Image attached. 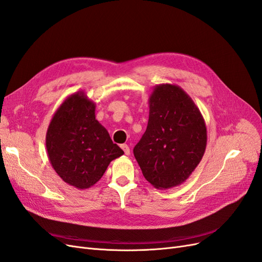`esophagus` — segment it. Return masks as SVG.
<instances>
[{
  "label": "esophagus",
  "mask_w": 262,
  "mask_h": 262,
  "mask_svg": "<svg viewBox=\"0 0 262 262\" xmlns=\"http://www.w3.org/2000/svg\"><path fill=\"white\" fill-rule=\"evenodd\" d=\"M121 148L123 149V152L125 155H130V147L126 145V144H122L121 145Z\"/></svg>",
  "instance_id": "34e87169"
}]
</instances>
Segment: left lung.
I'll list each match as a JSON object with an SVG mask.
<instances>
[{"mask_svg":"<svg viewBox=\"0 0 262 262\" xmlns=\"http://www.w3.org/2000/svg\"><path fill=\"white\" fill-rule=\"evenodd\" d=\"M147 128L133 148L144 178L156 189L180 186L207 147L204 119L189 95L173 84L154 86Z\"/></svg>","mask_w":262,"mask_h":262,"instance_id":"left-lung-1","label":"left lung"}]
</instances>
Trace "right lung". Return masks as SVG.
Returning a JSON list of instances; mask_svg holds the SVG:
<instances>
[{
	"label": "right lung",
	"instance_id": "right-lung-1",
	"mask_svg": "<svg viewBox=\"0 0 262 262\" xmlns=\"http://www.w3.org/2000/svg\"><path fill=\"white\" fill-rule=\"evenodd\" d=\"M96 104L84 91L70 95L54 113L46 147L55 172L76 189L94 186L123 150L95 117Z\"/></svg>",
	"mask_w": 262,
	"mask_h": 262
}]
</instances>
